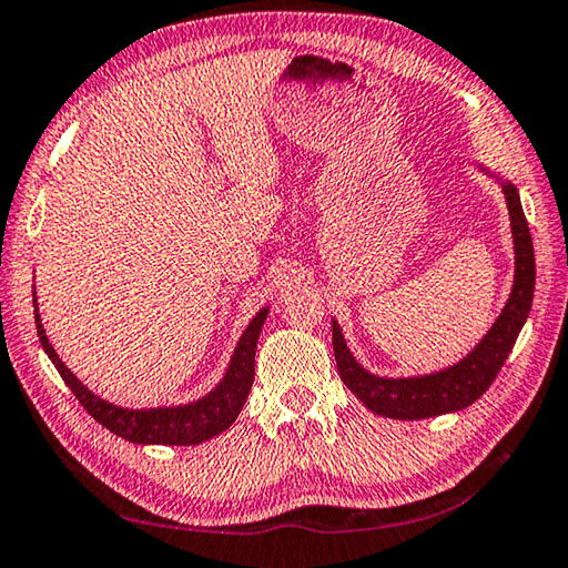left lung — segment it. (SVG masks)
<instances>
[{"mask_svg": "<svg viewBox=\"0 0 568 568\" xmlns=\"http://www.w3.org/2000/svg\"><path fill=\"white\" fill-rule=\"evenodd\" d=\"M500 186L503 194H506L513 230V250H516L513 291L498 321L493 323V328L485 333L480 344L463 362L435 374L409 376V379H386V376L366 372L356 362L346 346L338 323L333 321V354H336L341 382L374 414L392 419H427L437 417V414L460 412L488 392V386L495 382L500 366L506 364L510 348L516 344L518 333L528 318L530 301H534L536 260L518 189L510 182H500Z\"/></svg>", "mask_w": 568, "mask_h": 568, "instance_id": "obj_1", "label": "left lung"}]
</instances>
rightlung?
I'll list each match as a JSON object with an SVG mask.
<instances>
[{
    "label": "right lung",
    "instance_id": "1",
    "mask_svg": "<svg viewBox=\"0 0 568 568\" xmlns=\"http://www.w3.org/2000/svg\"><path fill=\"white\" fill-rule=\"evenodd\" d=\"M267 318V308L257 313L250 321V326L242 333L237 341L235 354L230 358L227 374L222 376V382L206 394V397L179 404V407H154V409H125L115 407V404L105 402L88 389V386L70 372V368L60 362L55 348L44 336L38 301H34V323H38V336L44 348V354L50 356V362L62 376V382L70 386V392L75 394V399L83 404L90 417L101 422L105 429H111L113 435H119L129 443L136 445H200L212 439L214 435L227 429L232 422L237 419L247 402L252 379H255V348L260 331Z\"/></svg>",
    "mask_w": 568,
    "mask_h": 568
}]
</instances>
